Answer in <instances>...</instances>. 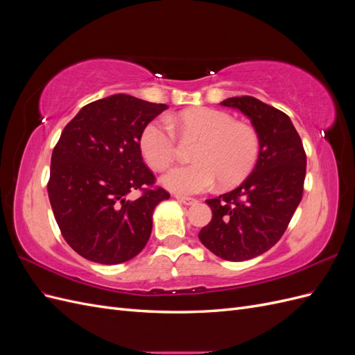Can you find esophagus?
Instances as JSON below:
<instances>
[{"mask_svg":"<svg viewBox=\"0 0 355 355\" xmlns=\"http://www.w3.org/2000/svg\"><path fill=\"white\" fill-rule=\"evenodd\" d=\"M176 200L182 204H185V206H192V204H196L197 200L196 198H191V197H180V196H176Z\"/></svg>","mask_w":355,"mask_h":355,"instance_id":"obj_1","label":"esophagus"}]
</instances>
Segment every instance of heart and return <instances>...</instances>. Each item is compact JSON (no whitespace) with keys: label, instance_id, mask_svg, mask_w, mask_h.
<instances>
[{"label":"heart","instance_id":"heart-1","mask_svg":"<svg viewBox=\"0 0 355 355\" xmlns=\"http://www.w3.org/2000/svg\"><path fill=\"white\" fill-rule=\"evenodd\" d=\"M197 141L188 166L171 168L163 176V185L180 196L198 194L209 189L214 180L219 187L231 188L249 176L261 153V137L256 128L235 121L228 112L213 108H191L170 118L149 121L139 137V146L149 167L166 170L173 163L178 142Z\"/></svg>","mask_w":355,"mask_h":355}]
</instances>
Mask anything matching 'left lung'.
<instances>
[{"label": "left lung", "mask_w": 355, "mask_h": 355, "mask_svg": "<svg viewBox=\"0 0 355 355\" xmlns=\"http://www.w3.org/2000/svg\"><path fill=\"white\" fill-rule=\"evenodd\" d=\"M249 116L261 137L259 159L243 184L206 200L211 220L198 239L225 261L240 262L268 252L282 239L302 200L306 155L290 118L252 96L220 102Z\"/></svg>", "instance_id": "1"}]
</instances>
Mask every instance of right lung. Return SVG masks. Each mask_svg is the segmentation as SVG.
Listing matches in <instances>:
<instances>
[{"label":"right lung","mask_w":355,"mask_h":355,"mask_svg":"<svg viewBox=\"0 0 355 355\" xmlns=\"http://www.w3.org/2000/svg\"><path fill=\"white\" fill-rule=\"evenodd\" d=\"M167 108L112 94L85 105L63 128L51 154L47 191L63 239L85 259L123 263L146 245L153 211L170 194L154 187L139 137ZM133 190L141 196L130 199Z\"/></svg>","instance_id":"obj_1"}]
</instances>
